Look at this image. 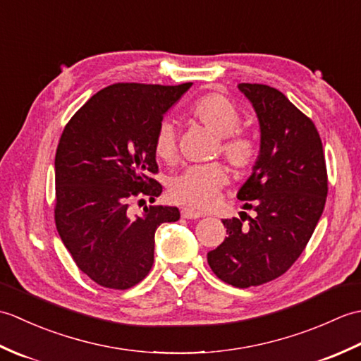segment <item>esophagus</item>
<instances>
[{"label": "esophagus", "mask_w": 361, "mask_h": 361, "mask_svg": "<svg viewBox=\"0 0 361 361\" xmlns=\"http://www.w3.org/2000/svg\"><path fill=\"white\" fill-rule=\"evenodd\" d=\"M181 217L183 219H188V220H192V219L203 217V214L195 211V209H190V208H183L181 209Z\"/></svg>", "instance_id": "obj_1"}]
</instances>
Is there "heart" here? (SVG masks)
<instances>
[{"label": "heart", "instance_id": "b5f03b06", "mask_svg": "<svg viewBox=\"0 0 361 361\" xmlns=\"http://www.w3.org/2000/svg\"><path fill=\"white\" fill-rule=\"evenodd\" d=\"M189 113L219 136L216 152L235 171H245L252 164L256 158V144L250 136L237 132L240 128V113L231 101L221 94H208L198 99ZM153 149L159 159L172 161L175 158V130L171 122L164 121L158 127ZM226 183L228 172L221 164L192 166L169 181V197L175 203L206 209L216 203Z\"/></svg>", "mask_w": 361, "mask_h": 361}]
</instances>
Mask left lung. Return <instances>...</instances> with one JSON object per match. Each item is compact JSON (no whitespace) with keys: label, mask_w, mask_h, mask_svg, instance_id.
Segmentation results:
<instances>
[{"label":"left lung","mask_w":361,"mask_h":361,"mask_svg":"<svg viewBox=\"0 0 361 361\" xmlns=\"http://www.w3.org/2000/svg\"><path fill=\"white\" fill-rule=\"evenodd\" d=\"M256 111L259 155L237 192L255 217L224 220L225 240L208 252L211 270L226 283L248 288L286 273L315 231L327 197L323 144L313 122L279 90L239 83Z\"/></svg>","instance_id":"1"}]
</instances>
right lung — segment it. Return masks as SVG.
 <instances>
[{
    "mask_svg": "<svg viewBox=\"0 0 361 361\" xmlns=\"http://www.w3.org/2000/svg\"><path fill=\"white\" fill-rule=\"evenodd\" d=\"M192 83L175 87L114 83L97 91L68 122L56 152V226L80 271L106 288L141 282L153 265L155 231L176 221V206H145L132 216L133 197L163 192L157 130Z\"/></svg>",
    "mask_w": 361,
    "mask_h": 361,
    "instance_id": "obj_1",
    "label": "right lung"
}]
</instances>
